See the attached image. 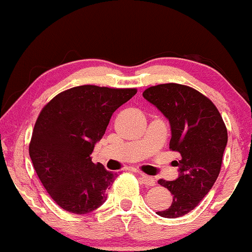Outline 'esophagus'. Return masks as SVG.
<instances>
[{
    "label": "esophagus",
    "mask_w": 252,
    "mask_h": 252,
    "mask_svg": "<svg viewBox=\"0 0 252 252\" xmlns=\"http://www.w3.org/2000/svg\"><path fill=\"white\" fill-rule=\"evenodd\" d=\"M140 181L144 183V185L148 186V187H152V186L156 185V181H155L154 177H150L148 175L140 174Z\"/></svg>",
    "instance_id": "obj_1"
}]
</instances>
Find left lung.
<instances>
[{"mask_svg":"<svg viewBox=\"0 0 252 252\" xmlns=\"http://www.w3.org/2000/svg\"><path fill=\"white\" fill-rule=\"evenodd\" d=\"M144 98L169 120V148L180 154L179 177L158 183L172 195L169 208L157 212L163 218H179L193 211L213 187L227 144V129L214 103L197 90L177 83L150 87Z\"/></svg>","mask_w":252,"mask_h":252,"instance_id":"obj_1","label":"left lung"}]
</instances>
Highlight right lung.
I'll return each mask as SVG.
<instances>
[{
  "label": "right lung",
  "mask_w": 252,
  "mask_h": 252,
  "mask_svg": "<svg viewBox=\"0 0 252 252\" xmlns=\"http://www.w3.org/2000/svg\"><path fill=\"white\" fill-rule=\"evenodd\" d=\"M137 94L135 88L80 86L52 98L35 121L30 157L39 180L64 211L86 214L106 201L117 174L90 155L112 114Z\"/></svg>",
  "instance_id": "obj_1"
}]
</instances>
